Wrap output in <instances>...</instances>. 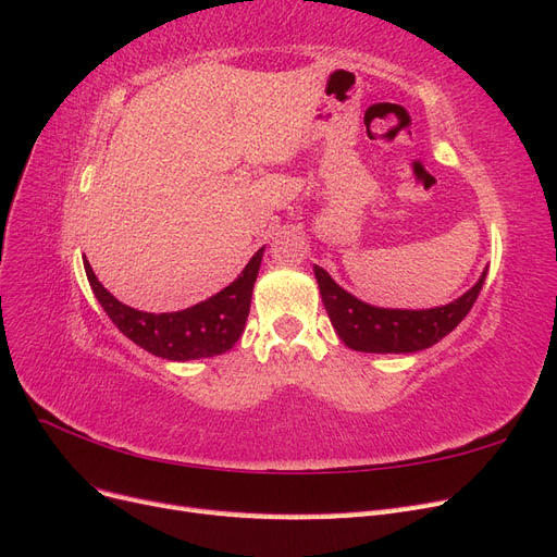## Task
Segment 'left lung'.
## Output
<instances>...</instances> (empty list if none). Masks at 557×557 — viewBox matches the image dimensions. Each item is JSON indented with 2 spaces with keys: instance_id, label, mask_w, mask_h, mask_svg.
I'll return each mask as SVG.
<instances>
[{
  "instance_id": "8db88e82",
  "label": "left lung",
  "mask_w": 557,
  "mask_h": 557,
  "mask_svg": "<svg viewBox=\"0 0 557 557\" xmlns=\"http://www.w3.org/2000/svg\"><path fill=\"white\" fill-rule=\"evenodd\" d=\"M313 274L325 311L339 339L362 352H416L442 342L462 323L483 288L487 269L458 299L434 309H383L367 305L344 290L323 267L313 264Z\"/></svg>"
}]
</instances>
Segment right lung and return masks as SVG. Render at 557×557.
Returning <instances> with one entry per match:
<instances>
[{"label": "right lung", "mask_w": 557, "mask_h": 557, "mask_svg": "<svg viewBox=\"0 0 557 557\" xmlns=\"http://www.w3.org/2000/svg\"><path fill=\"white\" fill-rule=\"evenodd\" d=\"M262 252L264 246L248 260L242 274L225 285L221 293L211 295L195 307L172 313H148L123 305L121 299H115L97 281L86 258H83V267H86V276L97 301L129 342L153 352L158 358L185 362L221 356V352L230 350L242 339Z\"/></svg>", "instance_id": "obj_1"}]
</instances>
